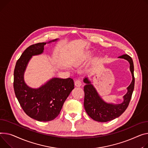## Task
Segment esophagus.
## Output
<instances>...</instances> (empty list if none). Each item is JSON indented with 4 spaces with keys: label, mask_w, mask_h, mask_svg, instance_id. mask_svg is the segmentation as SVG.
I'll return each instance as SVG.
<instances>
[{
    "label": "esophagus",
    "mask_w": 148,
    "mask_h": 148,
    "mask_svg": "<svg viewBox=\"0 0 148 148\" xmlns=\"http://www.w3.org/2000/svg\"><path fill=\"white\" fill-rule=\"evenodd\" d=\"M75 85L77 87H80L82 85V82L80 79H77L75 81Z\"/></svg>",
    "instance_id": "1"
}]
</instances>
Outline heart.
I'll return each mask as SVG.
<instances>
[{
    "instance_id": "1",
    "label": "heart",
    "mask_w": 148,
    "mask_h": 148,
    "mask_svg": "<svg viewBox=\"0 0 148 148\" xmlns=\"http://www.w3.org/2000/svg\"><path fill=\"white\" fill-rule=\"evenodd\" d=\"M91 57V53L90 52H87L83 55V58L84 60H88Z\"/></svg>"
}]
</instances>
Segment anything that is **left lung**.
Returning a JSON list of instances; mask_svg holds the SVG:
<instances>
[{"instance_id":"obj_1","label":"left lung","mask_w":148,"mask_h":148,"mask_svg":"<svg viewBox=\"0 0 148 148\" xmlns=\"http://www.w3.org/2000/svg\"><path fill=\"white\" fill-rule=\"evenodd\" d=\"M129 61L130 63V70L132 74V82L128 87L127 92L123 96L124 101L120 104L108 103L105 102L97 93L95 88L86 77L84 82V106L87 114L90 118L98 122H107L111 121L120 116L127 108L131 100L132 93L134 87V65L132 58L128 55H123L119 56Z\"/></svg>"}]
</instances>
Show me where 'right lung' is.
Wrapping results in <instances>:
<instances>
[{"label":"right lung","mask_w":148,"mask_h":148,"mask_svg":"<svg viewBox=\"0 0 148 148\" xmlns=\"http://www.w3.org/2000/svg\"><path fill=\"white\" fill-rule=\"evenodd\" d=\"M46 44L38 43L27 47L18 60L14 73V92L19 104L27 115L38 121L54 120L74 88V80L71 78H53L38 88L25 84L24 74L29 60L32 56L42 53Z\"/></svg>","instance_id":"right-lung-1"}]
</instances>
